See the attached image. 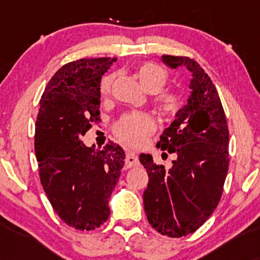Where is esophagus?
<instances>
[{
	"label": "esophagus",
	"mask_w": 260,
	"mask_h": 260,
	"mask_svg": "<svg viewBox=\"0 0 260 260\" xmlns=\"http://www.w3.org/2000/svg\"><path fill=\"white\" fill-rule=\"evenodd\" d=\"M139 165V159L138 155H137L134 151H128L126 154V166L127 168H133V166Z\"/></svg>",
	"instance_id": "obj_1"
}]
</instances>
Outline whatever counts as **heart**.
I'll return each instance as SVG.
<instances>
[{
  "label": "heart",
  "mask_w": 260,
  "mask_h": 260,
  "mask_svg": "<svg viewBox=\"0 0 260 260\" xmlns=\"http://www.w3.org/2000/svg\"><path fill=\"white\" fill-rule=\"evenodd\" d=\"M143 88L149 92H156L162 88L168 79V73L160 66L145 62L139 64L134 72ZM112 76H106L101 79L100 92L107 95L111 90ZM181 96L176 92H164L157 99L159 110L165 115H174L181 107ZM154 118L147 112H127L115 124V134L117 138L128 145H140L154 131Z\"/></svg>",
  "instance_id": "obj_1"
}]
</instances>
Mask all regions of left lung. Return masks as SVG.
<instances>
[{
  "mask_svg": "<svg viewBox=\"0 0 260 260\" xmlns=\"http://www.w3.org/2000/svg\"><path fill=\"white\" fill-rule=\"evenodd\" d=\"M162 61L174 70L189 71L190 91L157 143L176 154L171 168L140 154L149 176L143 201L151 228L182 237L201 228L219 204L229 170V129L215 85L198 62L169 55Z\"/></svg>",
  "mask_w": 260,
  "mask_h": 260,
  "instance_id": "left-lung-1",
  "label": "left lung"
}]
</instances>
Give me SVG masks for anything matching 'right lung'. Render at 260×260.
<instances>
[{"instance_id":"add662e5","label":"right lung","mask_w":260,"mask_h":260,"mask_svg":"<svg viewBox=\"0 0 260 260\" xmlns=\"http://www.w3.org/2000/svg\"><path fill=\"white\" fill-rule=\"evenodd\" d=\"M116 58H82L62 66L45 89L35 126L40 180L53 210L71 228L89 231L110 216L109 199L124 165L123 149L80 140L99 120L100 82Z\"/></svg>"}]
</instances>
